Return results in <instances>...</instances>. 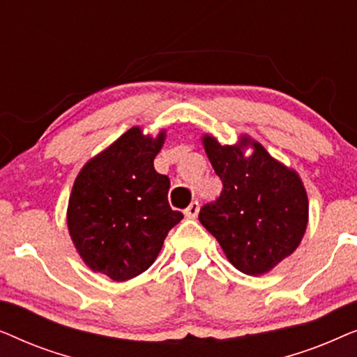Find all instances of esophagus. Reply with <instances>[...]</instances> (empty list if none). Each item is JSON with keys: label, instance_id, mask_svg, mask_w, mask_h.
I'll use <instances>...</instances> for the list:
<instances>
[{"label": "esophagus", "instance_id": "34e87169", "mask_svg": "<svg viewBox=\"0 0 357 357\" xmlns=\"http://www.w3.org/2000/svg\"><path fill=\"white\" fill-rule=\"evenodd\" d=\"M198 211H199V204L198 202H192L188 204V208L185 209V216L190 218V219H195L198 216Z\"/></svg>", "mask_w": 357, "mask_h": 357}]
</instances>
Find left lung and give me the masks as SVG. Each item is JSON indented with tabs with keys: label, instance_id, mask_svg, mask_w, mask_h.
Listing matches in <instances>:
<instances>
[{
	"label": "left lung",
	"instance_id": "8db88e82",
	"mask_svg": "<svg viewBox=\"0 0 357 357\" xmlns=\"http://www.w3.org/2000/svg\"><path fill=\"white\" fill-rule=\"evenodd\" d=\"M203 146L222 180V192L199 209V222L238 271L265 275L304 237L309 221L304 183L296 170L278 162L245 135L234 146L204 135ZM247 147L252 148L250 156L243 153Z\"/></svg>",
	"mask_w": 357,
	"mask_h": 357
}]
</instances>
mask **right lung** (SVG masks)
Segmentation results:
<instances>
[{"label":"right lung","instance_id":"obj_1","mask_svg":"<svg viewBox=\"0 0 357 357\" xmlns=\"http://www.w3.org/2000/svg\"><path fill=\"white\" fill-rule=\"evenodd\" d=\"M165 131L153 138L133 126L86 162L68 203V231L92 271L126 281L153 265L170 229L183 219L170 208V180L155 172Z\"/></svg>","mask_w":357,"mask_h":357}]
</instances>
